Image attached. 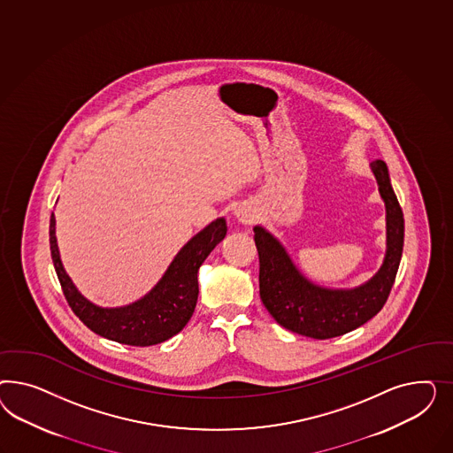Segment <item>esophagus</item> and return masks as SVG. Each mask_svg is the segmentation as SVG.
Here are the masks:
<instances>
[{
	"mask_svg": "<svg viewBox=\"0 0 453 453\" xmlns=\"http://www.w3.org/2000/svg\"><path fill=\"white\" fill-rule=\"evenodd\" d=\"M235 218L237 220L241 222V224H252L254 219H256V214H254V211H250L249 207H239L237 211H235Z\"/></svg>",
	"mask_w": 453,
	"mask_h": 453,
	"instance_id": "1",
	"label": "esophagus"
}]
</instances>
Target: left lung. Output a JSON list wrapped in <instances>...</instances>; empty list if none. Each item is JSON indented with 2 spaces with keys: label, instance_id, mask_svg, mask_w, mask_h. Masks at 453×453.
Returning <instances> with one entry per match:
<instances>
[{
  "label": "left lung",
  "instance_id": "obj_1",
  "mask_svg": "<svg viewBox=\"0 0 453 453\" xmlns=\"http://www.w3.org/2000/svg\"><path fill=\"white\" fill-rule=\"evenodd\" d=\"M371 167L387 211V250L382 267L365 284L356 288L317 286L299 273L273 234L261 226L254 227L261 301L279 326L324 341L364 326L384 307L402 259L403 212L392 189L387 165L377 159Z\"/></svg>",
  "mask_w": 453,
  "mask_h": 453
}]
</instances>
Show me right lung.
I'll list each match as a JSON object with an SVG mask.
<instances>
[{
  "instance_id": "1",
  "label": "right lung",
  "mask_w": 453,
  "mask_h": 453,
  "mask_svg": "<svg viewBox=\"0 0 453 453\" xmlns=\"http://www.w3.org/2000/svg\"><path fill=\"white\" fill-rule=\"evenodd\" d=\"M226 233L224 218L212 220L179 250L161 280L144 297L112 309L97 307L88 301L69 279L56 244L55 214H51L50 220V246L63 294L82 324L114 342L148 347L165 342L186 327L199 294L197 271Z\"/></svg>"
}]
</instances>
